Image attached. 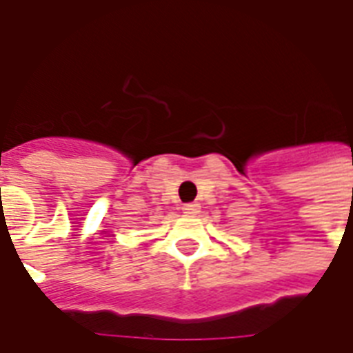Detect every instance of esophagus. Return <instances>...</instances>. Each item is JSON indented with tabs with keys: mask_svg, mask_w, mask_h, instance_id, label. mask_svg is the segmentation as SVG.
I'll list each match as a JSON object with an SVG mask.
<instances>
[{
	"mask_svg": "<svg viewBox=\"0 0 353 353\" xmlns=\"http://www.w3.org/2000/svg\"><path fill=\"white\" fill-rule=\"evenodd\" d=\"M181 210H183V214L187 215H196L200 212V204H194V202H191V204H183Z\"/></svg>",
	"mask_w": 353,
	"mask_h": 353,
	"instance_id": "esophagus-1",
	"label": "esophagus"
}]
</instances>
